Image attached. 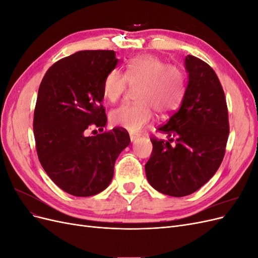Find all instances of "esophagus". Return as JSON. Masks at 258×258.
<instances>
[{
    "instance_id": "esophagus-1",
    "label": "esophagus",
    "mask_w": 258,
    "mask_h": 258,
    "mask_svg": "<svg viewBox=\"0 0 258 258\" xmlns=\"http://www.w3.org/2000/svg\"><path fill=\"white\" fill-rule=\"evenodd\" d=\"M129 137H130V141H131V142H136L137 140L139 139V137H138L137 135H132V134H130Z\"/></svg>"
}]
</instances>
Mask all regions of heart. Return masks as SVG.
I'll list each match as a JSON object with an SVG mask.
<instances>
[{"label": "heart", "mask_w": 258, "mask_h": 258, "mask_svg": "<svg viewBox=\"0 0 258 258\" xmlns=\"http://www.w3.org/2000/svg\"><path fill=\"white\" fill-rule=\"evenodd\" d=\"M129 87L139 89L138 104L115 108L110 113V120L114 126L138 132L152 121L154 112L159 118H168L177 110L185 92V75L174 64H167L152 54H141L128 62L124 74L113 70L105 76L103 96L115 103Z\"/></svg>", "instance_id": "obj_1"}]
</instances>
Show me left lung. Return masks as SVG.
Returning a JSON list of instances; mask_svg holds the SVG:
<instances>
[{
    "instance_id": "1",
    "label": "left lung",
    "mask_w": 258,
    "mask_h": 258,
    "mask_svg": "<svg viewBox=\"0 0 258 258\" xmlns=\"http://www.w3.org/2000/svg\"><path fill=\"white\" fill-rule=\"evenodd\" d=\"M185 68L188 84L181 107L158 128L169 139H151L153 152L145 165L150 184L172 197L195 192L215 174L229 135L227 103L214 70L190 54Z\"/></svg>"
}]
</instances>
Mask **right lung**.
Here are the masks:
<instances>
[{
    "instance_id": "obj_1",
    "label": "right lung",
    "mask_w": 258,
    "mask_h": 258,
    "mask_svg": "<svg viewBox=\"0 0 258 258\" xmlns=\"http://www.w3.org/2000/svg\"><path fill=\"white\" fill-rule=\"evenodd\" d=\"M118 59L114 50H82L60 59L46 72L38 88L33 131L45 172L62 190L89 197L110 185L114 165L130 143L126 130L103 131L107 118L102 86Z\"/></svg>"
}]
</instances>
